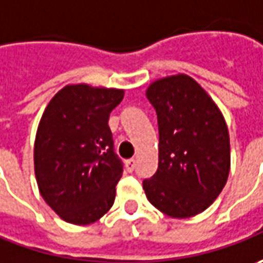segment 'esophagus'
Wrapping results in <instances>:
<instances>
[{
  "label": "esophagus",
  "mask_w": 263,
  "mask_h": 263,
  "mask_svg": "<svg viewBox=\"0 0 263 263\" xmlns=\"http://www.w3.org/2000/svg\"><path fill=\"white\" fill-rule=\"evenodd\" d=\"M126 170L128 172H134V168H135V159H129V160H126Z\"/></svg>",
  "instance_id": "34e87169"
}]
</instances>
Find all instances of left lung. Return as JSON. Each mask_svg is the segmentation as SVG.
I'll return each mask as SVG.
<instances>
[{"label": "left lung", "instance_id": "left-lung-1", "mask_svg": "<svg viewBox=\"0 0 263 263\" xmlns=\"http://www.w3.org/2000/svg\"><path fill=\"white\" fill-rule=\"evenodd\" d=\"M145 96L157 114L159 168L142 187L163 214L194 217L213 204L227 182V123L208 93L185 74L156 80Z\"/></svg>", "mask_w": 263, "mask_h": 263}]
</instances>
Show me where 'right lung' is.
<instances>
[{"label":"right lung","instance_id":"1","mask_svg":"<svg viewBox=\"0 0 263 263\" xmlns=\"http://www.w3.org/2000/svg\"><path fill=\"white\" fill-rule=\"evenodd\" d=\"M123 90L71 84L52 97L34 141V175L45 202L77 226L97 221L115 202L123 166L109 116Z\"/></svg>","mask_w":263,"mask_h":263}]
</instances>
